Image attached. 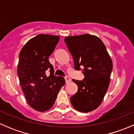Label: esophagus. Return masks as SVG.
<instances>
[{
	"label": "esophagus",
	"mask_w": 134,
	"mask_h": 134,
	"mask_svg": "<svg viewBox=\"0 0 134 134\" xmlns=\"http://www.w3.org/2000/svg\"><path fill=\"white\" fill-rule=\"evenodd\" d=\"M65 80L66 83H69V82H70L71 81V79L68 76H66L65 77Z\"/></svg>",
	"instance_id": "obj_1"
}]
</instances>
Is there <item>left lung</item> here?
<instances>
[{
	"mask_svg": "<svg viewBox=\"0 0 134 134\" xmlns=\"http://www.w3.org/2000/svg\"><path fill=\"white\" fill-rule=\"evenodd\" d=\"M64 41L72 56L75 70L83 67V81L72 80L78 86V91L71 97V102L79 111H91L102 103L109 87L111 59L106 46L95 36H69Z\"/></svg>",
	"mask_w": 134,
	"mask_h": 134,
	"instance_id": "1",
	"label": "left lung"
}]
</instances>
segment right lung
Here are the masks:
<instances>
[{
  "instance_id": "add662e5",
  "label": "right lung",
  "mask_w": 134,
  "mask_h": 134,
  "mask_svg": "<svg viewBox=\"0 0 134 134\" xmlns=\"http://www.w3.org/2000/svg\"><path fill=\"white\" fill-rule=\"evenodd\" d=\"M59 40L58 36L37 35L27 42L19 54L17 75L25 98L31 108L38 111L53 106L59 90L64 86L63 77L54 75L48 58ZM50 72L47 77L45 72Z\"/></svg>"
}]
</instances>
